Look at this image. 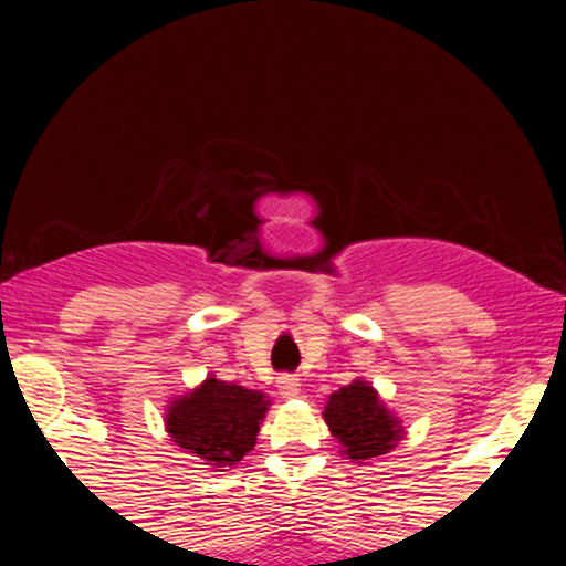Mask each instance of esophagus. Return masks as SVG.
Returning a JSON list of instances; mask_svg holds the SVG:
<instances>
[{"instance_id":"esophagus-1","label":"esophagus","mask_w":566,"mask_h":566,"mask_svg":"<svg viewBox=\"0 0 566 566\" xmlns=\"http://www.w3.org/2000/svg\"><path fill=\"white\" fill-rule=\"evenodd\" d=\"M277 391H281L285 399L298 397V391H301L298 376H296V374H283V376H277Z\"/></svg>"}]
</instances>
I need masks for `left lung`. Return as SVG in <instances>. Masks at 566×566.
I'll list each match as a JSON object with an SVG mask.
<instances>
[{"mask_svg": "<svg viewBox=\"0 0 566 566\" xmlns=\"http://www.w3.org/2000/svg\"><path fill=\"white\" fill-rule=\"evenodd\" d=\"M332 436L345 446L347 459H374L391 451L401 436L397 417L386 412L368 384L355 381L335 391L324 409Z\"/></svg>", "mask_w": 566, "mask_h": 566, "instance_id": "left-lung-1", "label": "left lung"}]
</instances>
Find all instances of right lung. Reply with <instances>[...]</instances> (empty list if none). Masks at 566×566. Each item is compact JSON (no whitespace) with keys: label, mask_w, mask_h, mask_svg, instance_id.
<instances>
[{"label":"right lung","mask_w":566,"mask_h":566,"mask_svg":"<svg viewBox=\"0 0 566 566\" xmlns=\"http://www.w3.org/2000/svg\"><path fill=\"white\" fill-rule=\"evenodd\" d=\"M268 405L260 391L208 378L200 389L172 401L167 430L177 446L213 467H234L252 451Z\"/></svg>","instance_id":"right-lung-1"}]
</instances>
